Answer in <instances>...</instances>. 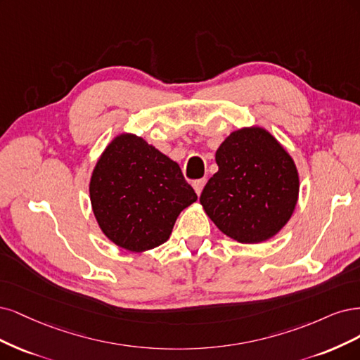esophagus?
<instances>
[{
    "instance_id": "obj_1",
    "label": "esophagus",
    "mask_w": 360,
    "mask_h": 360,
    "mask_svg": "<svg viewBox=\"0 0 360 360\" xmlns=\"http://www.w3.org/2000/svg\"><path fill=\"white\" fill-rule=\"evenodd\" d=\"M205 184H206V179H199V181H194L193 182V188H194L197 195H200V193H202V190L205 187Z\"/></svg>"
}]
</instances>
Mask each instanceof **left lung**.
<instances>
[{
	"instance_id": "obj_1",
	"label": "left lung",
	"mask_w": 360,
	"mask_h": 360,
	"mask_svg": "<svg viewBox=\"0 0 360 360\" xmlns=\"http://www.w3.org/2000/svg\"><path fill=\"white\" fill-rule=\"evenodd\" d=\"M218 172L200 205L219 231L240 243L269 240L292 218L299 173L288 150L259 125L231 131L215 153Z\"/></svg>"
}]
</instances>
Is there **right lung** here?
I'll use <instances>...</instances> for the list:
<instances>
[{"mask_svg":"<svg viewBox=\"0 0 360 360\" xmlns=\"http://www.w3.org/2000/svg\"><path fill=\"white\" fill-rule=\"evenodd\" d=\"M89 199L104 236L120 248L143 252L170 238L178 215L197 195L176 161L124 131L92 169Z\"/></svg>","mask_w":360,"mask_h":360,"instance_id":"right-lung-1","label":"right lung"}]
</instances>
